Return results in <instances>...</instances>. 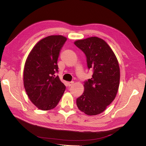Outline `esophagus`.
<instances>
[{"label":"esophagus","mask_w":146,"mask_h":146,"mask_svg":"<svg viewBox=\"0 0 146 146\" xmlns=\"http://www.w3.org/2000/svg\"><path fill=\"white\" fill-rule=\"evenodd\" d=\"M73 82H68V85L69 86H71V85H72L73 84Z\"/></svg>","instance_id":"1"}]
</instances>
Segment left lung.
<instances>
[{"instance_id":"1","label":"left lung","mask_w":146,"mask_h":146,"mask_svg":"<svg viewBox=\"0 0 146 146\" xmlns=\"http://www.w3.org/2000/svg\"><path fill=\"white\" fill-rule=\"evenodd\" d=\"M84 52L91 79L84 82V92L76 99L79 110L88 115L106 109L116 97L120 83V68L114 52L104 40L91 37L74 42Z\"/></svg>"}]
</instances>
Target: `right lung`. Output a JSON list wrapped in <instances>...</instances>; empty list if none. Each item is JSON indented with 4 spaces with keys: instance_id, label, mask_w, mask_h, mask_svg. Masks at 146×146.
Masks as SVG:
<instances>
[{
    "instance_id": "add662e5",
    "label": "right lung",
    "mask_w": 146,
    "mask_h": 146,
    "mask_svg": "<svg viewBox=\"0 0 146 146\" xmlns=\"http://www.w3.org/2000/svg\"><path fill=\"white\" fill-rule=\"evenodd\" d=\"M66 38L49 36L35 46L27 58L24 69V85L27 96L39 109L56 107L66 86L58 76L57 61Z\"/></svg>"
}]
</instances>
